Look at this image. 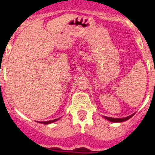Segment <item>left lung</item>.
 I'll return each instance as SVG.
<instances>
[{"label":"left lung","mask_w":155,"mask_h":155,"mask_svg":"<svg viewBox=\"0 0 155 155\" xmlns=\"http://www.w3.org/2000/svg\"><path fill=\"white\" fill-rule=\"evenodd\" d=\"M133 116H134V114H133V115L129 116V117L125 118H113V117H104L106 118L107 120H110V121H112V122H122V121H125V120H129L130 118L132 117Z\"/></svg>","instance_id":"left-lung-1"}]
</instances>
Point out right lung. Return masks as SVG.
Instances as JSON below:
<instances>
[{
    "mask_svg": "<svg viewBox=\"0 0 155 155\" xmlns=\"http://www.w3.org/2000/svg\"><path fill=\"white\" fill-rule=\"evenodd\" d=\"M57 120H58V119H54V120H48V121H41L40 123H42V124L47 125V124H50V123H52V122H54V121H56Z\"/></svg>",
    "mask_w": 155,
    "mask_h": 155,
    "instance_id": "add662e5",
    "label": "right lung"
}]
</instances>
